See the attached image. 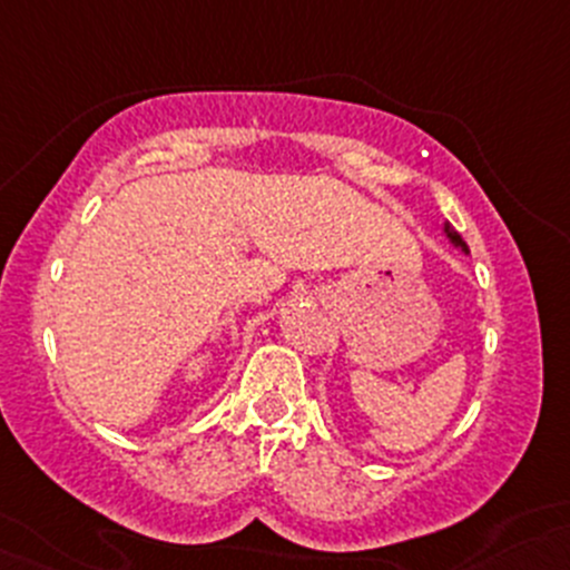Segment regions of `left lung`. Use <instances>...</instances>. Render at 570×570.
Returning <instances> with one entry per match:
<instances>
[{
	"instance_id": "obj_1",
	"label": "left lung",
	"mask_w": 570,
	"mask_h": 570,
	"mask_svg": "<svg viewBox=\"0 0 570 570\" xmlns=\"http://www.w3.org/2000/svg\"><path fill=\"white\" fill-rule=\"evenodd\" d=\"M444 232H446V237H450V239H452V243H455V245H461V248L465 250V243H463V239H461V237H458V234H455V232H452V228H450V226H444Z\"/></svg>"
}]
</instances>
